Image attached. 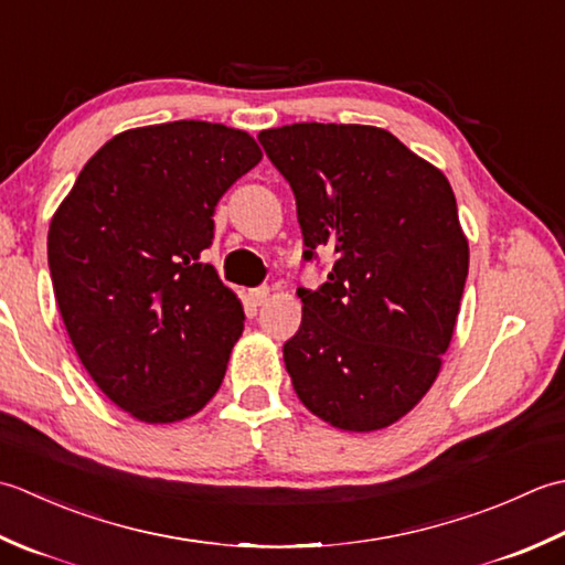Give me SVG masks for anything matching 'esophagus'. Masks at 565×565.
<instances>
[{
	"instance_id": "1",
	"label": "esophagus",
	"mask_w": 565,
	"mask_h": 565,
	"mask_svg": "<svg viewBox=\"0 0 565 565\" xmlns=\"http://www.w3.org/2000/svg\"><path fill=\"white\" fill-rule=\"evenodd\" d=\"M268 297H270L268 287H253V290H248V299H250V302L256 305V307H260L263 302H266Z\"/></svg>"
}]
</instances>
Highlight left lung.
<instances>
[{"mask_svg":"<svg viewBox=\"0 0 565 565\" xmlns=\"http://www.w3.org/2000/svg\"><path fill=\"white\" fill-rule=\"evenodd\" d=\"M290 182L312 263L302 324L282 359L309 412L347 431L390 427L427 395L454 337L468 241L441 170L385 129L292 124L258 134Z\"/></svg>","mask_w":565,"mask_h":565,"instance_id":"8db88e82","label":"left lung"}]
</instances>
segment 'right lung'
<instances>
[{
  "label": "right lung",
  "mask_w": 565,
  "mask_h": 565,
  "mask_svg": "<svg viewBox=\"0 0 565 565\" xmlns=\"http://www.w3.org/2000/svg\"><path fill=\"white\" fill-rule=\"evenodd\" d=\"M260 158L224 124L143 126L102 146L57 206L49 268L67 337L136 419L180 422L222 385L244 309L200 256L216 202Z\"/></svg>",
  "instance_id": "add662e5"
}]
</instances>
